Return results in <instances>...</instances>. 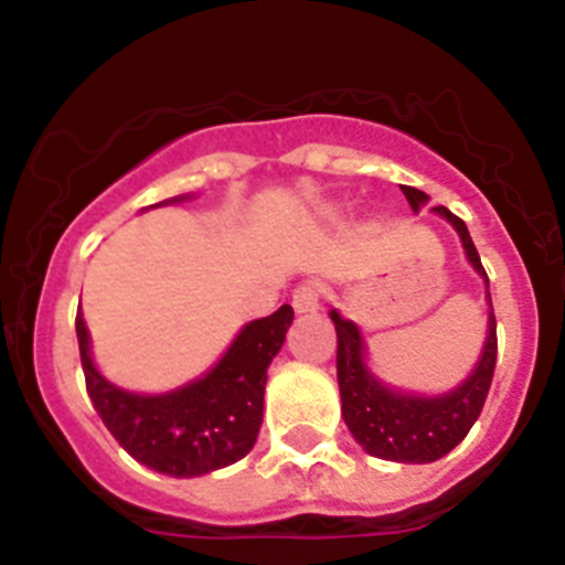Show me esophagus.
I'll return each mask as SVG.
<instances>
[{
	"instance_id": "34e87169",
	"label": "esophagus",
	"mask_w": 565,
	"mask_h": 565,
	"mask_svg": "<svg viewBox=\"0 0 565 565\" xmlns=\"http://www.w3.org/2000/svg\"><path fill=\"white\" fill-rule=\"evenodd\" d=\"M319 299H322V291H319V286L313 282V279H308V282L294 288L291 306L297 313H308V311H317Z\"/></svg>"
}]
</instances>
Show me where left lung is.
Wrapping results in <instances>:
<instances>
[{
	"label": "left lung",
	"mask_w": 565,
	"mask_h": 565,
	"mask_svg": "<svg viewBox=\"0 0 565 565\" xmlns=\"http://www.w3.org/2000/svg\"><path fill=\"white\" fill-rule=\"evenodd\" d=\"M402 192L416 212L427 203V194L422 189L402 186ZM436 212L456 226L463 248H467L469 263L487 279L476 243L469 237L461 217H456L450 209L444 206H436ZM331 319L337 326V379L339 396H342V418L364 450L376 458H384V461L430 463L447 456L452 447H458L467 438L469 427L481 416L492 373H495V313L489 311V337L476 373L461 387L436 398L402 396V393L382 387L364 367L359 328L339 317L337 311H331Z\"/></svg>",
	"instance_id": "left-lung-1"
}]
</instances>
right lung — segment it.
<instances>
[{"instance_id": "obj_1", "label": "right lung", "mask_w": 565, "mask_h": 565, "mask_svg": "<svg viewBox=\"0 0 565 565\" xmlns=\"http://www.w3.org/2000/svg\"><path fill=\"white\" fill-rule=\"evenodd\" d=\"M294 308L248 322L209 376L167 396H138L109 384L89 359V337L76 317L78 353L89 402L113 438L154 472L192 478L248 456L263 424L268 364L286 342Z\"/></svg>"}]
</instances>
